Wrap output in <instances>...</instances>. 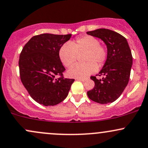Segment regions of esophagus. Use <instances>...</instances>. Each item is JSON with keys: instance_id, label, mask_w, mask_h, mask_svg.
Masks as SVG:
<instances>
[{"instance_id": "1", "label": "esophagus", "mask_w": 148, "mask_h": 148, "mask_svg": "<svg viewBox=\"0 0 148 148\" xmlns=\"http://www.w3.org/2000/svg\"><path fill=\"white\" fill-rule=\"evenodd\" d=\"M77 80H79V81H83V82H84V81H86V79H83V78H78Z\"/></svg>"}]
</instances>
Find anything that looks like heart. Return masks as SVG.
I'll return each instance as SVG.
<instances>
[{
    "instance_id": "b5f03b06",
    "label": "heart",
    "mask_w": 148,
    "mask_h": 148,
    "mask_svg": "<svg viewBox=\"0 0 148 148\" xmlns=\"http://www.w3.org/2000/svg\"><path fill=\"white\" fill-rule=\"evenodd\" d=\"M85 52L83 61L85 63L72 66L68 70V75L74 78H85L93 74L98 67H102L108 58V50L100 45L96 37L86 35L64 44L59 49L58 55L65 67L72 66L77 60L78 55Z\"/></svg>"
}]
</instances>
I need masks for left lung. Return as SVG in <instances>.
<instances>
[{
    "label": "left lung",
    "mask_w": 148,
    "mask_h": 148,
    "mask_svg": "<svg viewBox=\"0 0 148 148\" xmlns=\"http://www.w3.org/2000/svg\"><path fill=\"white\" fill-rule=\"evenodd\" d=\"M87 34L103 40L108 50L107 60L98 74L103 77L97 79L96 76H91L95 85L87 92L88 96L103 104L113 102L121 95L130 80L133 61L130 46L125 37L106 28L88 31Z\"/></svg>",
    "instance_id": "8db88e82"
}]
</instances>
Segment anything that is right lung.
Wrapping results in <instances>:
<instances>
[{"instance_id": "1", "label": "right lung", "mask_w": 148, "mask_h": 148, "mask_svg": "<svg viewBox=\"0 0 148 148\" xmlns=\"http://www.w3.org/2000/svg\"><path fill=\"white\" fill-rule=\"evenodd\" d=\"M71 37L72 34L35 35L20 53V79L28 94L40 104L55 106L68 95L74 79L64 78L65 68L58 52Z\"/></svg>"}]
</instances>
